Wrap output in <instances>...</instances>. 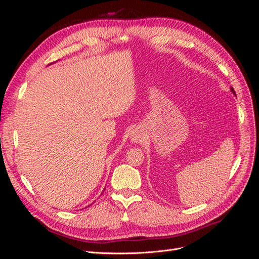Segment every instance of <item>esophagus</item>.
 I'll list each match as a JSON object with an SVG mask.
<instances>
[{
	"mask_svg": "<svg viewBox=\"0 0 259 259\" xmlns=\"http://www.w3.org/2000/svg\"><path fill=\"white\" fill-rule=\"evenodd\" d=\"M132 137V140L133 142H136V143H138V142H140V140H142V135L139 134V133H133V135L131 136Z\"/></svg>",
	"mask_w": 259,
	"mask_h": 259,
	"instance_id": "esophagus-1",
	"label": "esophagus"
}]
</instances>
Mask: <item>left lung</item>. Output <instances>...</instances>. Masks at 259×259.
<instances>
[{"label":"left lung","mask_w":259,"mask_h":259,"mask_svg":"<svg viewBox=\"0 0 259 259\" xmlns=\"http://www.w3.org/2000/svg\"><path fill=\"white\" fill-rule=\"evenodd\" d=\"M231 92H232V93H233V94H236V92H234V90H233V89H232V88H231Z\"/></svg>","instance_id":"obj_1"}]
</instances>
